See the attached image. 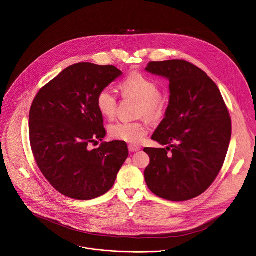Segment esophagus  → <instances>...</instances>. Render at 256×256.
<instances>
[{
	"label": "esophagus",
	"instance_id": "34e87169",
	"mask_svg": "<svg viewBox=\"0 0 256 256\" xmlns=\"http://www.w3.org/2000/svg\"><path fill=\"white\" fill-rule=\"evenodd\" d=\"M142 148H140V146H138V145H134V144H130L128 145V150H130V152H136V151H138V150H140Z\"/></svg>",
	"mask_w": 256,
	"mask_h": 256
}]
</instances>
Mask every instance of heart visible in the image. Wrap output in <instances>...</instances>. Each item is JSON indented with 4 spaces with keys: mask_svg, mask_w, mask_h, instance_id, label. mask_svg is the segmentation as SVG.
<instances>
[{
    "mask_svg": "<svg viewBox=\"0 0 256 256\" xmlns=\"http://www.w3.org/2000/svg\"><path fill=\"white\" fill-rule=\"evenodd\" d=\"M124 95L136 97L142 101L140 114L150 120L159 118L165 109L166 99L160 94L159 84L140 72H132L120 84ZM97 106L105 116L112 118L116 112L118 98L111 88H103L97 96ZM149 126L146 120H118L109 126L110 136L118 140L140 143L146 136Z\"/></svg>",
    "mask_w": 256,
    "mask_h": 256,
    "instance_id": "obj_1",
    "label": "heart"
}]
</instances>
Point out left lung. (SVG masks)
Returning <instances> with one entry per match:
<instances>
[{"mask_svg":"<svg viewBox=\"0 0 256 256\" xmlns=\"http://www.w3.org/2000/svg\"><path fill=\"white\" fill-rule=\"evenodd\" d=\"M148 72L170 82L165 118L152 140L166 148L145 147L149 190L161 198L186 201L202 194L223 167L232 136L227 106L216 84L184 60L150 62Z\"/></svg>","mask_w":256,"mask_h":256,"instance_id":"obj_1","label":"left lung"}]
</instances>
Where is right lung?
Returning a JSON list of instances; mask_svg holds the SVG:
<instances>
[{
	"label": "right lung",
	"instance_id": "right-lung-1",
	"mask_svg": "<svg viewBox=\"0 0 256 256\" xmlns=\"http://www.w3.org/2000/svg\"><path fill=\"white\" fill-rule=\"evenodd\" d=\"M122 74L114 66L78 62L43 86L32 102L33 156L47 180L68 198L89 200L105 194L128 156L126 143L120 140L88 147L106 136L98 93Z\"/></svg>",
	"mask_w": 256,
	"mask_h": 256
}]
</instances>
